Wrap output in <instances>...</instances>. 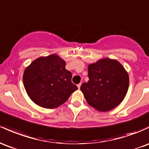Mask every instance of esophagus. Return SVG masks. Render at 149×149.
Returning a JSON list of instances; mask_svg holds the SVG:
<instances>
[{"instance_id":"esophagus-1","label":"esophagus","mask_w":149,"mask_h":149,"mask_svg":"<svg viewBox=\"0 0 149 149\" xmlns=\"http://www.w3.org/2000/svg\"><path fill=\"white\" fill-rule=\"evenodd\" d=\"M81 83H79V84L77 85V87L78 89H80V88H81Z\"/></svg>"}]
</instances>
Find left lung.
Here are the masks:
<instances>
[{"mask_svg":"<svg viewBox=\"0 0 149 149\" xmlns=\"http://www.w3.org/2000/svg\"><path fill=\"white\" fill-rule=\"evenodd\" d=\"M88 83L81 91L88 104L100 112H107L118 106L129 88V75L117 60L104 58L88 65Z\"/></svg>","mask_w":149,"mask_h":149,"instance_id":"1","label":"left lung"}]
</instances>
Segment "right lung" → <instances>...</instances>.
I'll list each match as a JSON object with an SVG mask.
<instances>
[{
  "label": "right lung",
  "mask_w": 149,
  "mask_h": 149,
  "mask_svg": "<svg viewBox=\"0 0 149 149\" xmlns=\"http://www.w3.org/2000/svg\"><path fill=\"white\" fill-rule=\"evenodd\" d=\"M66 61L56 54L41 56L25 68L23 83L29 98L45 108H56L78 89Z\"/></svg>",
  "instance_id": "add662e5"
}]
</instances>
